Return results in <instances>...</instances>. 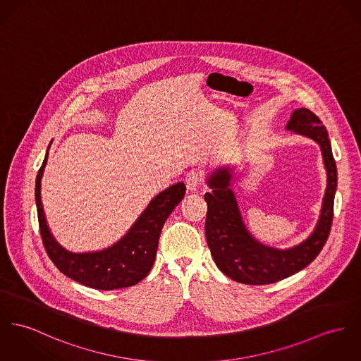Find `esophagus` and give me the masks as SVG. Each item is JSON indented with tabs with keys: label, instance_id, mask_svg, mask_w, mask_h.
<instances>
[{
	"label": "esophagus",
	"instance_id": "1",
	"mask_svg": "<svg viewBox=\"0 0 361 361\" xmlns=\"http://www.w3.org/2000/svg\"><path fill=\"white\" fill-rule=\"evenodd\" d=\"M200 181H202V177L197 171H190L185 177V187L190 192H194V191H196V188L199 187Z\"/></svg>",
	"mask_w": 361,
	"mask_h": 361
}]
</instances>
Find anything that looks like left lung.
Returning <instances> with one entry per match:
<instances>
[{
    "label": "left lung",
    "instance_id": "left-lung-1",
    "mask_svg": "<svg viewBox=\"0 0 361 361\" xmlns=\"http://www.w3.org/2000/svg\"><path fill=\"white\" fill-rule=\"evenodd\" d=\"M286 129L320 145L327 171V187L319 221L300 245L280 250L258 242L246 228L231 188L233 169L219 167L207 174L206 183L212 191L204 194L207 203L206 240L219 269L238 283L271 284L300 272L319 255L330 235L338 178L329 133L322 121L307 109L294 110Z\"/></svg>",
    "mask_w": 361,
    "mask_h": 361
}]
</instances>
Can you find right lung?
<instances>
[{
	"label": "right lung",
	"mask_w": 361,
	"mask_h": 361,
	"mask_svg": "<svg viewBox=\"0 0 361 361\" xmlns=\"http://www.w3.org/2000/svg\"><path fill=\"white\" fill-rule=\"evenodd\" d=\"M49 147L35 180L39 232L49 258L63 275L90 288L109 291L137 284L154 265L164 224L174 207L184 199V183H177L154 196L126 235L110 247L100 251L73 252L57 243L48 226L41 202V180L48 162Z\"/></svg>",
	"instance_id": "add662e5"
}]
</instances>
